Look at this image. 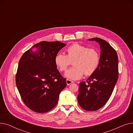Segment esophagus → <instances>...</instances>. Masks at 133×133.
<instances>
[{"label":"esophagus","instance_id":"1","mask_svg":"<svg viewBox=\"0 0 133 133\" xmlns=\"http://www.w3.org/2000/svg\"><path fill=\"white\" fill-rule=\"evenodd\" d=\"M66 83H67V85H69L71 84V83H73V81H71L70 80H69V79H67L66 80Z\"/></svg>","mask_w":133,"mask_h":133}]
</instances>
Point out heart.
I'll use <instances>...</instances> for the list:
<instances>
[{
  "mask_svg": "<svg viewBox=\"0 0 133 133\" xmlns=\"http://www.w3.org/2000/svg\"><path fill=\"white\" fill-rule=\"evenodd\" d=\"M66 54L62 52L56 54L54 62L60 72H64L73 61L74 66L65 73V76L69 79H79L84 74L92 75L99 66L100 53L95 48L74 44L66 49Z\"/></svg>",
  "mask_w": 133,
  "mask_h": 133,
  "instance_id": "obj_1",
  "label": "heart"
}]
</instances>
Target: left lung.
<instances>
[{
	"label": "left lung",
	"instance_id": "1",
	"mask_svg": "<svg viewBox=\"0 0 133 133\" xmlns=\"http://www.w3.org/2000/svg\"><path fill=\"white\" fill-rule=\"evenodd\" d=\"M100 45V61L96 71L87 81L80 83L78 100L83 109L95 111L107 102L113 93L118 77V57L109 44L101 38L88 39Z\"/></svg>",
	"mask_w": 133,
	"mask_h": 133
}]
</instances>
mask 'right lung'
<instances>
[{
  "label": "right lung",
  "instance_id": "add662e5",
  "mask_svg": "<svg viewBox=\"0 0 133 133\" xmlns=\"http://www.w3.org/2000/svg\"><path fill=\"white\" fill-rule=\"evenodd\" d=\"M66 44L60 41H41L21 57L16 82L26 106L35 112L43 113L57 105L66 80L57 69L55 56Z\"/></svg>",
  "mask_w": 133,
  "mask_h": 133
}]
</instances>
